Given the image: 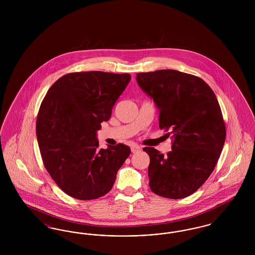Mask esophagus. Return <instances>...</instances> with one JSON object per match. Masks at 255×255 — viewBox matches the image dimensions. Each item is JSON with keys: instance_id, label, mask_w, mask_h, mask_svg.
<instances>
[{"instance_id": "1", "label": "esophagus", "mask_w": 255, "mask_h": 255, "mask_svg": "<svg viewBox=\"0 0 255 255\" xmlns=\"http://www.w3.org/2000/svg\"><path fill=\"white\" fill-rule=\"evenodd\" d=\"M141 150V148L139 147L138 145H132V147H131V151H132V153H137V152H139Z\"/></svg>"}]
</instances>
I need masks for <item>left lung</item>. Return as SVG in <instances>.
<instances>
[{
  "instance_id": "obj_1",
  "label": "left lung",
  "mask_w": 255,
  "mask_h": 255,
  "mask_svg": "<svg viewBox=\"0 0 255 255\" xmlns=\"http://www.w3.org/2000/svg\"><path fill=\"white\" fill-rule=\"evenodd\" d=\"M136 81L153 98L159 128L170 131L173 140L166 156L143 148L150 157L151 190L169 199L193 194L215 168L226 140L217 97L200 77L175 70L136 73Z\"/></svg>"
}]
</instances>
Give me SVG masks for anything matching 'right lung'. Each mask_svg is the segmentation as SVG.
<instances>
[{
	"instance_id": "right-lung-1",
	"label": "right lung",
	"mask_w": 255,
	"mask_h": 255,
	"mask_svg": "<svg viewBox=\"0 0 255 255\" xmlns=\"http://www.w3.org/2000/svg\"><path fill=\"white\" fill-rule=\"evenodd\" d=\"M131 80L128 73L65 74L49 88L38 112L36 135L44 165L66 194L94 200L112 189L129 146H98L97 131Z\"/></svg>"
}]
</instances>
